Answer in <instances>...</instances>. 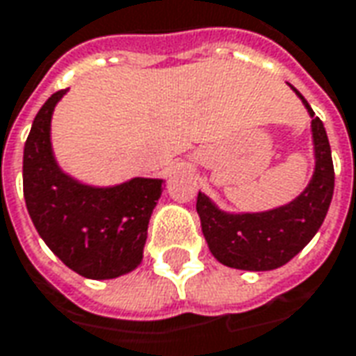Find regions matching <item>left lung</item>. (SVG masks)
Instances as JSON below:
<instances>
[{"mask_svg": "<svg viewBox=\"0 0 356 356\" xmlns=\"http://www.w3.org/2000/svg\"><path fill=\"white\" fill-rule=\"evenodd\" d=\"M295 89V87H293ZM312 116L316 168L310 184L296 200L264 213H225L205 193H197L195 209L203 236L222 266L246 271H269L285 266L322 227L333 197L332 149L322 120L314 116L306 99L295 89Z\"/></svg>", "mask_w": 356, "mask_h": 356, "instance_id": "obj_1", "label": "left lung"}]
</instances>
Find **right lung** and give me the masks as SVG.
I'll list each match as a JSON object with an SVG mask.
<instances>
[{
  "label": "right lung",
  "mask_w": 356,
  "mask_h": 356,
  "mask_svg": "<svg viewBox=\"0 0 356 356\" xmlns=\"http://www.w3.org/2000/svg\"><path fill=\"white\" fill-rule=\"evenodd\" d=\"M54 92L34 118L23 154V192L38 234L65 266L87 279H114L143 259L147 227L163 180L134 178L92 188L61 172L50 143Z\"/></svg>",
  "instance_id": "1"
}]
</instances>
